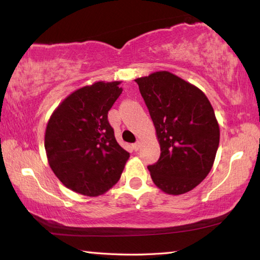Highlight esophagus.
Instances as JSON below:
<instances>
[{"label": "esophagus", "instance_id": "1", "mask_svg": "<svg viewBox=\"0 0 260 260\" xmlns=\"http://www.w3.org/2000/svg\"><path fill=\"white\" fill-rule=\"evenodd\" d=\"M140 148H141V142H140V141H136V142L133 144V149L135 151H138Z\"/></svg>", "mask_w": 260, "mask_h": 260}]
</instances>
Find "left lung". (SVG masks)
I'll list each match as a JSON object with an SVG mask.
<instances>
[{
  "label": "left lung",
  "instance_id": "left-lung-1",
  "mask_svg": "<svg viewBox=\"0 0 260 260\" xmlns=\"http://www.w3.org/2000/svg\"><path fill=\"white\" fill-rule=\"evenodd\" d=\"M160 144V157L148 170L153 183L181 195L203 181L212 169L220 131L212 105L191 83L167 71L138 78Z\"/></svg>",
  "mask_w": 260,
  "mask_h": 260
}]
</instances>
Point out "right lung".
I'll return each mask as SVG.
<instances>
[{
	"label": "right lung",
	"mask_w": 260,
	"mask_h": 260,
	"mask_svg": "<svg viewBox=\"0 0 260 260\" xmlns=\"http://www.w3.org/2000/svg\"><path fill=\"white\" fill-rule=\"evenodd\" d=\"M120 81H99L69 95L48 121L45 148L60 182L71 190L95 197L120 179L129 152L114 138L108 112L119 98Z\"/></svg>",
	"instance_id": "obj_1"
}]
</instances>
